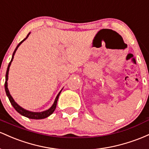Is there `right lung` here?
Wrapping results in <instances>:
<instances>
[{
	"label": "right lung",
	"instance_id": "right-lung-1",
	"mask_svg": "<svg viewBox=\"0 0 149 149\" xmlns=\"http://www.w3.org/2000/svg\"><path fill=\"white\" fill-rule=\"evenodd\" d=\"M29 34H30V32L27 34L26 37L25 38H24V39H23L22 41L21 42L19 43V44L17 45V46L16 48H15V49L14 52H13V53L12 59H11L9 65H8L7 71H6V82H5V90H6V95H7V96L8 97V98H9V101H10V102L12 106H13V108H14L15 109L16 111L19 113V114H21L22 115H23V116L26 117V118H30V119H34V120L44 119V118H47V117L50 116V115H51L53 113V112H54L55 110H56V106H57V102H58V98H59V96H60V93H61V91H62V90H63V88H62L61 91H60L59 93H58V94L57 95L56 99H55L54 103H53V104L52 105V106H51V108H49V109L46 110V111H42V112H32V111H27V110H26V109H24V108H22L20 106H19V105H18L17 103L15 101V100L13 99V97H12V96L10 95V91H9V90H8V73H9V70H10V67L11 63L13 61V58H14V56H15V52H16L17 50L18 47H19V46H20L21 43H22L23 41H24L25 40H26V38H28V36H29Z\"/></svg>",
	"mask_w": 149,
	"mask_h": 149
}]
</instances>
